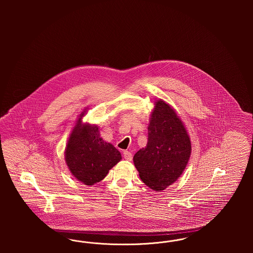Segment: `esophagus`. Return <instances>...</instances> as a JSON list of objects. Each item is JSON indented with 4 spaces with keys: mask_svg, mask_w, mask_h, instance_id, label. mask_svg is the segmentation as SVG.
I'll return each mask as SVG.
<instances>
[{
    "mask_svg": "<svg viewBox=\"0 0 253 253\" xmlns=\"http://www.w3.org/2000/svg\"><path fill=\"white\" fill-rule=\"evenodd\" d=\"M123 157H124L126 160H128V161H132V153H130L129 151H124V152H123Z\"/></svg>",
    "mask_w": 253,
    "mask_h": 253,
    "instance_id": "1",
    "label": "esophagus"
}]
</instances>
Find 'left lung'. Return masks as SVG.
Segmentation results:
<instances>
[{
  "label": "left lung",
  "instance_id": "8db88e82",
  "mask_svg": "<svg viewBox=\"0 0 253 253\" xmlns=\"http://www.w3.org/2000/svg\"><path fill=\"white\" fill-rule=\"evenodd\" d=\"M191 150L190 137L173 109L163 100L157 101L147 145L133 157L141 180L155 191H163L180 176Z\"/></svg>",
  "mask_w": 253,
  "mask_h": 253
}]
</instances>
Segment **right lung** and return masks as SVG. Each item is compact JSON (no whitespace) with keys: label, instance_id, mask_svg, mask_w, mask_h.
<instances>
[{"label":"right lung","instance_id":"1","mask_svg":"<svg viewBox=\"0 0 253 253\" xmlns=\"http://www.w3.org/2000/svg\"><path fill=\"white\" fill-rule=\"evenodd\" d=\"M81 120L82 117L68 140L65 160L73 175L91 186L107 175L109 169L121 160V155L113 145L102 140L96 126H83Z\"/></svg>","mask_w":253,"mask_h":253}]
</instances>
